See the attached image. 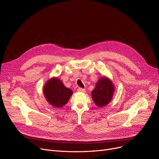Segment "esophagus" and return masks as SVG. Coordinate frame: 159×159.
Returning a JSON list of instances; mask_svg holds the SVG:
<instances>
[{"instance_id": "34e87169", "label": "esophagus", "mask_w": 159, "mask_h": 159, "mask_svg": "<svg viewBox=\"0 0 159 159\" xmlns=\"http://www.w3.org/2000/svg\"><path fill=\"white\" fill-rule=\"evenodd\" d=\"M77 91L78 92H80V93H85V90L83 88H79L77 89Z\"/></svg>"}]
</instances>
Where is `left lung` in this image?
<instances>
[{
  "mask_svg": "<svg viewBox=\"0 0 159 159\" xmlns=\"http://www.w3.org/2000/svg\"><path fill=\"white\" fill-rule=\"evenodd\" d=\"M115 90V85L111 79L105 76L101 77L91 93L95 104L99 107L108 104L112 98Z\"/></svg>",
  "mask_w": 159,
  "mask_h": 159,
  "instance_id": "left-lung-1",
  "label": "left lung"
}]
</instances>
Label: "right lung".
Here are the masks:
<instances>
[{"label": "right lung", "mask_w": 159, "mask_h": 159, "mask_svg": "<svg viewBox=\"0 0 159 159\" xmlns=\"http://www.w3.org/2000/svg\"><path fill=\"white\" fill-rule=\"evenodd\" d=\"M43 94L47 102L55 107L59 108L65 105L69 101L73 92L66 87L57 77H52L45 83Z\"/></svg>", "instance_id": "obj_1"}]
</instances>
